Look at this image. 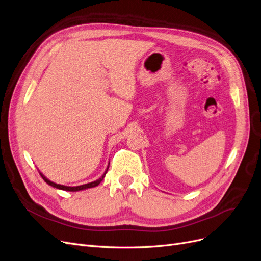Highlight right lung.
Returning a JSON list of instances; mask_svg holds the SVG:
<instances>
[{
  "label": "right lung",
  "instance_id": "right-lung-1",
  "mask_svg": "<svg viewBox=\"0 0 261 261\" xmlns=\"http://www.w3.org/2000/svg\"><path fill=\"white\" fill-rule=\"evenodd\" d=\"M107 170H108V167H107V169H106V171L104 172V174L100 176L99 179H97L96 181H93V182H90V183H87V184H83V186H78V187H66V186H62V184H57V183H54V182H52V181H49L46 176L43 174V173H41L40 171V175L42 176V179H43L48 186H51V187H53V188H56V189H58V190H63V191H69V192H77V191H82V190H87V189H91V188H95V187H97L98 184L103 181V179L105 178V174H106V172H107Z\"/></svg>",
  "mask_w": 261,
  "mask_h": 261
}]
</instances>
